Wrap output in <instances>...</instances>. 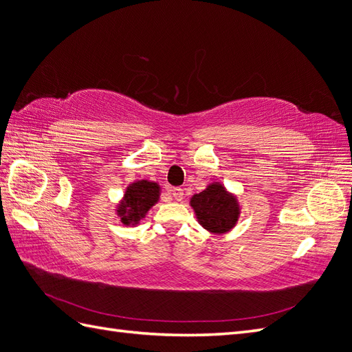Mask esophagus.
I'll use <instances>...</instances> for the list:
<instances>
[{"label":"esophagus","mask_w":352,"mask_h":352,"mask_svg":"<svg viewBox=\"0 0 352 352\" xmlns=\"http://www.w3.org/2000/svg\"><path fill=\"white\" fill-rule=\"evenodd\" d=\"M169 193L173 195L177 201H182L183 196H184L183 189H179V187H173V189H169Z\"/></svg>","instance_id":"1"}]
</instances>
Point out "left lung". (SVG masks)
<instances>
[{
  "label": "left lung",
  "instance_id": "obj_1",
  "mask_svg": "<svg viewBox=\"0 0 352 352\" xmlns=\"http://www.w3.org/2000/svg\"><path fill=\"white\" fill-rule=\"evenodd\" d=\"M190 206L198 222L214 234L231 231L240 216L239 201L220 183H211L206 190L193 195Z\"/></svg>",
  "mask_w": 352,
  "mask_h": 352
}]
</instances>
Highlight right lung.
Returning a JSON list of instances; mask_svg holds the SVG:
<instances>
[{
  "instance_id": "right-lung-1",
  "label": "right lung",
  "mask_w": 352,
  "mask_h": 352,
  "mask_svg": "<svg viewBox=\"0 0 352 352\" xmlns=\"http://www.w3.org/2000/svg\"><path fill=\"white\" fill-rule=\"evenodd\" d=\"M159 196L160 187L157 183L141 179L130 184L117 210L122 225H138L139 220L144 219L148 210L159 201Z\"/></svg>"
}]
</instances>
